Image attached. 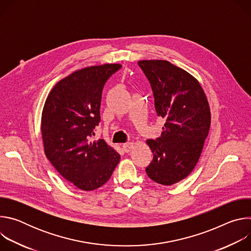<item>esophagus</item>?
<instances>
[{"instance_id": "34e87169", "label": "esophagus", "mask_w": 251, "mask_h": 251, "mask_svg": "<svg viewBox=\"0 0 251 251\" xmlns=\"http://www.w3.org/2000/svg\"><path fill=\"white\" fill-rule=\"evenodd\" d=\"M133 148H134V143L133 142H129V143H125V144H123V150L126 153L130 152Z\"/></svg>"}]
</instances>
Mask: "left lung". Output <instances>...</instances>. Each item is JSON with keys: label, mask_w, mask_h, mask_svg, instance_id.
<instances>
[{"label": "left lung", "mask_w": 251, "mask_h": 251, "mask_svg": "<svg viewBox=\"0 0 251 251\" xmlns=\"http://www.w3.org/2000/svg\"><path fill=\"white\" fill-rule=\"evenodd\" d=\"M150 81L158 116L166 122L156 140H147L153 160L146 168L154 182L171 186L187 177L201 157L210 127V110L200 82L167 60H140Z\"/></svg>", "instance_id": "left-lung-1"}]
</instances>
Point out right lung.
<instances>
[{
  "label": "right lung",
  "instance_id": "right-lung-1",
  "mask_svg": "<svg viewBox=\"0 0 251 251\" xmlns=\"http://www.w3.org/2000/svg\"><path fill=\"white\" fill-rule=\"evenodd\" d=\"M120 68L108 63L78 69L53 86L44 106L45 154L65 180L82 191L103 186L120 161L103 139L92 140L104 84Z\"/></svg>",
  "mask_w": 251,
  "mask_h": 251
}]
</instances>
